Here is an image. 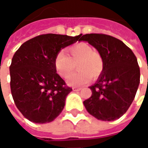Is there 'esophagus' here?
Masks as SVG:
<instances>
[{
	"instance_id": "obj_1",
	"label": "esophagus",
	"mask_w": 148,
	"mask_h": 148,
	"mask_svg": "<svg viewBox=\"0 0 148 148\" xmlns=\"http://www.w3.org/2000/svg\"><path fill=\"white\" fill-rule=\"evenodd\" d=\"M81 90H82L81 88H76V87H74V88H73V90H74V91H80Z\"/></svg>"
}]
</instances>
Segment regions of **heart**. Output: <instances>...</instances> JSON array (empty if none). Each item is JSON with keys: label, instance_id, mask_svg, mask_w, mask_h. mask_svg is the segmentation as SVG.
I'll return each instance as SVG.
<instances>
[{"label": "heart", "instance_id": "heart-1", "mask_svg": "<svg viewBox=\"0 0 148 148\" xmlns=\"http://www.w3.org/2000/svg\"><path fill=\"white\" fill-rule=\"evenodd\" d=\"M68 56L63 51L58 52L55 58L56 71L62 77H66L74 71V65L78 71L66 78L68 86H82L91 80V77H97L104 68V61L99 53L86 42H79L71 46L67 50Z\"/></svg>", "mask_w": 148, "mask_h": 148}]
</instances>
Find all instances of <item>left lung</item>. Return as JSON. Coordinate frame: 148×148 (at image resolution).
<instances>
[{
    "mask_svg": "<svg viewBox=\"0 0 148 148\" xmlns=\"http://www.w3.org/2000/svg\"><path fill=\"white\" fill-rule=\"evenodd\" d=\"M86 41L97 49L104 68L90 86L92 96L84 101L87 112L97 120L115 121L127 112L140 85V71L132 51L120 39L104 34H86Z\"/></svg>",
    "mask_w": 148,
    "mask_h": 148,
    "instance_id": "8db88e82",
    "label": "left lung"
}]
</instances>
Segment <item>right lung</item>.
<instances>
[{
  "label": "right lung",
  "instance_id": "1",
  "mask_svg": "<svg viewBox=\"0 0 148 148\" xmlns=\"http://www.w3.org/2000/svg\"><path fill=\"white\" fill-rule=\"evenodd\" d=\"M77 36L46 34L24 42L12 57L10 87L17 109L28 121L45 124L61 113L72 89L56 72L55 58Z\"/></svg>",
  "mask_w": 148,
  "mask_h": 148
}]
</instances>
